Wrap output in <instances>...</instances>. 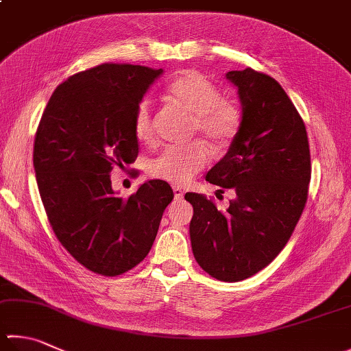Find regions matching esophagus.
Returning <instances> with one entry per match:
<instances>
[{"mask_svg":"<svg viewBox=\"0 0 351 351\" xmlns=\"http://www.w3.org/2000/svg\"><path fill=\"white\" fill-rule=\"evenodd\" d=\"M173 191H174V197H176V200H182L183 195H184V193L182 191V188L174 186V188H173Z\"/></svg>","mask_w":351,"mask_h":351,"instance_id":"obj_1","label":"esophagus"}]
</instances>
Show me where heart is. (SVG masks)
I'll use <instances>...</instances> for the list:
<instances>
[{
  "instance_id": "obj_1",
  "label": "heart",
  "mask_w": 351,
  "mask_h": 351,
  "mask_svg": "<svg viewBox=\"0 0 351 351\" xmlns=\"http://www.w3.org/2000/svg\"><path fill=\"white\" fill-rule=\"evenodd\" d=\"M168 96L193 116V134H198L210 147L221 148L234 141L243 121V111L232 99L221 97L214 82L194 71L183 73L168 87ZM134 134L141 142L153 138V113L147 99L138 102ZM209 149L200 142L189 147H169L149 162L148 174L171 184H184L208 167Z\"/></svg>"
}]
</instances>
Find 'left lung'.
Instances as JSON below:
<instances>
[{"mask_svg": "<svg viewBox=\"0 0 351 351\" xmlns=\"http://www.w3.org/2000/svg\"><path fill=\"white\" fill-rule=\"evenodd\" d=\"M238 88L243 121L229 151L206 174L237 198L220 210L210 198L188 193L195 261L213 278L246 280L275 260L306 206L312 177L306 125L274 77L246 69L228 71ZM221 191V189H220Z\"/></svg>", "mask_w": 351, "mask_h": 351, "instance_id": "obj_1", "label": "left lung"}]
</instances>
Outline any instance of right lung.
<instances>
[{"mask_svg": "<svg viewBox=\"0 0 351 351\" xmlns=\"http://www.w3.org/2000/svg\"><path fill=\"white\" fill-rule=\"evenodd\" d=\"M162 73L110 62L76 73L53 91L36 130L33 167L50 226L99 275L128 272L148 255L174 198L167 182L149 180L123 200L110 176L136 160V108Z\"/></svg>", "mask_w": 351, "mask_h": 351, "instance_id": "add662e5", "label": "right lung"}]
</instances>
